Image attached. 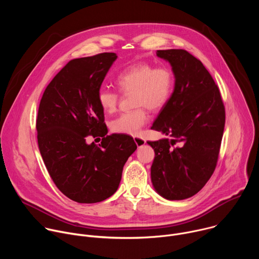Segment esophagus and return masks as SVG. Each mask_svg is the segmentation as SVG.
<instances>
[{"label": "esophagus", "mask_w": 259, "mask_h": 259, "mask_svg": "<svg viewBox=\"0 0 259 259\" xmlns=\"http://www.w3.org/2000/svg\"><path fill=\"white\" fill-rule=\"evenodd\" d=\"M134 142L136 143V145L138 147H140V146L145 144V140L143 138H140V137H134Z\"/></svg>", "instance_id": "obj_1"}]
</instances>
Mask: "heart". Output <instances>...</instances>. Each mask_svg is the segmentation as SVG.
Returning a JSON list of instances; mask_svg holds the SVG:
<instances>
[{
  "mask_svg": "<svg viewBox=\"0 0 259 259\" xmlns=\"http://www.w3.org/2000/svg\"><path fill=\"white\" fill-rule=\"evenodd\" d=\"M116 83L122 92H133L132 104L137 107L110 122V129L115 133L134 136L149 120L144 106L156 112L169 101L174 87V77L169 68H156L152 64L141 62L125 68ZM97 100L106 114H113L117 109L119 96L117 92L103 87L98 91Z\"/></svg>",
  "mask_w": 259,
  "mask_h": 259,
  "instance_id": "heart-1",
  "label": "heart"
}]
</instances>
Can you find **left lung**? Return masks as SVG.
<instances>
[{
  "mask_svg": "<svg viewBox=\"0 0 259 259\" xmlns=\"http://www.w3.org/2000/svg\"><path fill=\"white\" fill-rule=\"evenodd\" d=\"M157 56L170 63L174 89L152 126L170 138L147 141L155 151L151 178L164 199L184 200L200 192L214 172L225 129V106L199 59L182 49L158 50Z\"/></svg>",
  "mask_w": 259,
  "mask_h": 259,
  "instance_id": "obj_1",
  "label": "left lung"
}]
</instances>
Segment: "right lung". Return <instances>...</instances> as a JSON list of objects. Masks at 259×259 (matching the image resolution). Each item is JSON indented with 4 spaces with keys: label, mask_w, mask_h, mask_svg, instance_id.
Segmentation results:
<instances>
[{
    "label": "right lung",
    "mask_w": 259,
    "mask_h": 259,
    "mask_svg": "<svg viewBox=\"0 0 259 259\" xmlns=\"http://www.w3.org/2000/svg\"><path fill=\"white\" fill-rule=\"evenodd\" d=\"M116 53L70 60L47 86L36 131L44 164L58 190L81 204L113 196L128 158L137 145L128 135H107L97 94ZM103 137L101 145L87 137Z\"/></svg>",
    "instance_id": "right-lung-1"
}]
</instances>
